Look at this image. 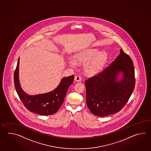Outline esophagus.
<instances>
[{
  "instance_id": "34e87169",
  "label": "esophagus",
  "mask_w": 151,
  "mask_h": 151,
  "mask_svg": "<svg viewBox=\"0 0 151 151\" xmlns=\"http://www.w3.org/2000/svg\"><path fill=\"white\" fill-rule=\"evenodd\" d=\"M81 80V78L79 76H76L74 77V80L77 82H79Z\"/></svg>"
}]
</instances>
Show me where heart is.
<instances>
[{
	"label": "heart",
	"mask_w": 151,
	"mask_h": 151,
	"mask_svg": "<svg viewBox=\"0 0 151 151\" xmlns=\"http://www.w3.org/2000/svg\"><path fill=\"white\" fill-rule=\"evenodd\" d=\"M74 57L78 62H86L84 65L85 70L89 74H94L103 68L107 59V54L105 51L99 52L97 50L93 49L79 52ZM68 61L72 67L77 66V62L74 59L70 58Z\"/></svg>",
	"instance_id": "b5f03b06"
}]
</instances>
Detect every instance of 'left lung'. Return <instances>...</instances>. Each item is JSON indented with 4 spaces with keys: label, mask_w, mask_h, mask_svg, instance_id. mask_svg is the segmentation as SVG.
<instances>
[{
    "label": "left lung",
    "mask_w": 151,
    "mask_h": 151,
    "mask_svg": "<svg viewBox=\"0 0 151 151\" xmlns=\"http://www.w3.org/2000/svg\"><path fill=\"white\" fill-rule=\"evenodd\" d=\"M123 76L118 81L117 76ZM134 68L131 58L120 50L114 61L85 81L87 106L94 115L105 116L118 112L134 89Z\"/></svg>",
    "instance_id": "8db88e82"
}]
</instances>
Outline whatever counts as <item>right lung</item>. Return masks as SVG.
Returning <instances> with one entry per match:
<instances>
[{"label":"right lung","instance_id":"1","mask_svg":"<svg viewBox=\"0 0 151 151\" xmlns=\"http://www.w3.org/2000/svg\"><path fill=\"white\" fill-rule=\"evenodd\" d=\"M19 64V58L14 73V86L20 99L26 108L31 112L43 116L51 115L57 112L64 102L68 87L73 83L74 76L63 78L58 87L52 91L29 96L20 86L18 77Z\"/></svg>","mask_w":151,"mask_h":151}]
</instances>
